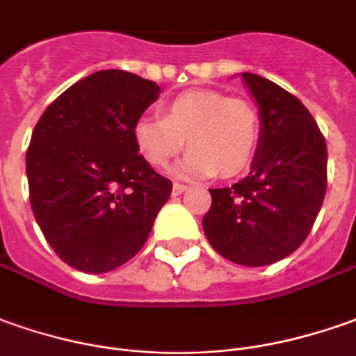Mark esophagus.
Returning a JSON list of instances; mask_svg holds the SVG:
<instances>
[{"label":"esophagus","instance_id":"34e87169","mask_svg":"<svg viewBox=\"0 0 356 356\" xmlns=\"http://www.w3.org/2000/svg\"><path fill=\"white\" fill-rule=\"evenodd\" d=\"M186 190H188V186H186V184H174L172 186V193L174 195H180V193H184L186 192Z\"/></svg>","mask_w":356,"mask_h":356}]
</instances>
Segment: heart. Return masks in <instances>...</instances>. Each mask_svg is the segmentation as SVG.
<instances>
[{
	"label": "heart",
	"instance_id": "obj_1",
	"mask_svg": "<svg viewBox=\"0 0 356 356\" xmlns=\"http://www.w3.org/2000/svg\"><path fill=\"white\" fill-rule=\"evenodd\" d=\"M261 139V114L248 99L219 90H188L164 102L161 118H139L134 143L147 163L166 166L188 141L174 172L186 178H232L248 168Z\"/></svg>",
	"mask_w": 356,
	"mask_h": 356
}]
</instances>
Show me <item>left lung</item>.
I'll return each instance as SVG.
<instances>
[{"label":"left lung","mask_w":356,"mask_h":356,"mask_svg":"<svg viewBox=\"0 0 356 356\" xmlns=\"http://www.w3.org/2000/svg\"><path fill=\"white\" fill-rule=\"evenodd\" d=\"M261 114L252 170L211 192L203 230L234 264L269 266L291 256L310 234L327 190V147L308 108L254 73H242Z\"/></svg>","instance_id":"1"}]
</instances>
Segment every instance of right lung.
Returning a JSON list of instances; mask_svg holds the SVG:
<instances>
[{
    "label": "right lung",
    "instance_id": "right-lung-1",
    "mask_svg": "<svg viewBox=\"0 0 356 356\" xmlns=\"http://www.w3.org/2000/svg\"><path fill=\"white\" fill-rule=\"evenodd\" d=\"M159 85L122 70L97 71L61 92L26 149L29 197L51 250L85 273L136 256L172 182L139 154L134 124Z\"/></svg>",
    "mask_w": 356,
    "mask_h": 356
}]
</instances>
